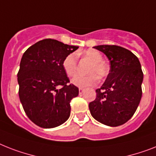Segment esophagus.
Returning a JSON list of instances; mask_svg holds the SVG:
<instances>
[{
	"mask_svg": "<svg viewBox=\"0 0 156 156\" xmlns=\"http://www.w3.org/2000/svg\"><path fill=\"white\" fill-rule=\"evenodd\" d=\"M85 89H83V88H79V94H82L83 92H84Z\"/></svg>",
	"mask_w": 156,
	"mask_h": 156,
	"instance_id": "1",
	"label": "esophagus"
}]
</instances>
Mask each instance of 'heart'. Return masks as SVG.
<instances>
[{
	"label": "heart",
	"instance_id": "b5f03b06",
	"mask_svg": "<svg viewBox=\"0 0 156 156\" xmlns=\"http://www.w3.org/2000/svg\"><path fill=\"white\" fill-rule=\"evenodd\" d=\"M83 55L91 62L87 70L88 75H76L72 79V83L78 87H87L95 85L98 82V77L102 78L108 74V68L102 62V56L95 49H88L83 52ZM78 59L74 54L67 55L62 62L64 71L69 77H73L77 71Z\"/></svg>",
	"mask_w": 156,
	"mask_h": 156
}]
</instances>
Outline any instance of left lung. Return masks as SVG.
I'll return each instance as SVG.
<instances>
[{"mask_svg": "<svg viewBox=\"0 0 156 156\" xmlns=\"http://www.w3.org/2000/svg\"><path fill=\"white\" fill-rule=\"evenodd\" d=\"M110 60V73L97 96L89 103L91 115L107 126L126 122L136 111L142 98L144 74L138 58L130 50L114 45L95 46Z\"/></svg>", "mask_w": 156, "mask_h": 156, "instance_id": "8db88e82", "label": "left lung"}]
</instances>
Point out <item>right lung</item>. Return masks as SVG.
<instances>
[{
  "instance_id": "obj_1",
  "label": "right lung",
  "mask_w": 156,
  "mask_h": 156,
  "mask_svg": "<svg viewBox=\"0 0 156 156\" xmlns=\"http://www.w3.org/2000/svg\"><path fill=\"white\" fill-rule=\"evenodd\" d=\"M78 48L48 38L24 53L17 73L19 98L28 118L37 126L53 128L69 119V102L79 90L69 84L62 62Z\"/></svg>"
}]
</instances>
